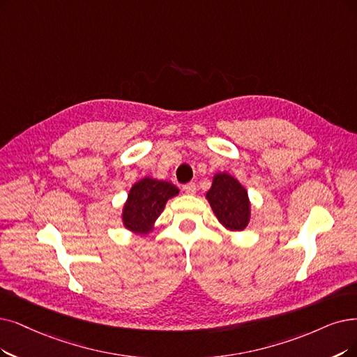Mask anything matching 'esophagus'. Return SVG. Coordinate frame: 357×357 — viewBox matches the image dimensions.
<instances>
[{
  "mask_svg": "<svg viewBox=\"0 0 357 357\" xmlns=\"http://www.w3.org/2000/svg\"><path fill=\"white\" fill-rule=\"evenodd\" d=\"M183 190H184V193H188V195H195V193H196V184H195V183L184 184Z\"/></svg>",
  "mask_w": 357,
  "mask_h": 357,
  "instance_id": "34e87169",
  "label": "esophagus"
}]
</instances>
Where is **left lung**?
Here are the masks:
<instances>
[{"instance_id":"8db88e82","label":"left lung","mask_w":357,"mask_h":357,"mask_svg":"<svg viewBox=\"0 0 357 357\" xmlns=\"http://www.w3.org/2000/svg\"><path fill=\"white\" fill-rule=\"evenodd\" d=\"M208 202L218 221L231 231L245 230L250 220L248 190L228 173L213 176L212 186L206 192Z\"/></svg>"}]
</instances>
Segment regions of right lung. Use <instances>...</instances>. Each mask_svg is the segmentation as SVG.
I'll list each match as a JSON object with an SVG mask.
<instances>
[{"label": "right lung", "mask_w": 357, "mask_h": 357, "mask_svg": "<svg viewBox=\"0 0 357 357\" xmlns=\"http://www.w3.org/2000/svg\"><path fill=\"white\" fill-rule=\"evenodd\" d=\"M178 195L173 183L145 177L135 183L123 206V224L136 234H148L168 199Z\"/></svg>", "instance_id": "right-lung-1"}]
</instances>
